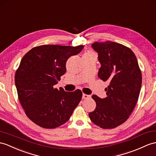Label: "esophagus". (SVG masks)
I'll return each instance as SVG.
<instances>
[{
    "mask_svg": "<svg viewBox=\"0 0 156 156\" xmlns=\"http://www.w3.org/2000/svg\"><path fill=\"white\" fill-rule=\"evenodd\" d=\"M83 99H88V98H90V95H89V94H83V96H82Z\"/></svg>",
    "mask_w": 156,
    "mask_h": 156,
    "instance_id": "esophagus-1",
    "label": "esophagus"
}]
</instances>
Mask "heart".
Masks as SVG:
<instances>
[{
  "label": "heart",
  "instance_id": "1",
  "mask_svg": "<svg viewBox=\"0 0 156 156\" xmlns=\"http://www.w3.org/2000/svg\"><path fill=\"white\" fill-rule=\"evenodd\" d=\"M85 54H94V53H93V52H91V51H88V52H87Z\"/></svg>",
  "mask_w": 156,
  "mask_h": 156
}]
</instances>
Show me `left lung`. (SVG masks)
Segmentation results:
<instances>
[{"instance_id": "1", "label": "left lung", "mask_w": 156, "mask_h": 156, "mask_svg": "<svg viewBox=\"0 0 156 156\" xmlns=\"http://www.w3.org/2000/svg\"><path fill=\"white\" fill-rule=\"evenodd\" d=\"M91 47L101 64L98 77L109 85L105 89L107 97L92 96L97 107L89 116L99 127L114 128L124 123L134 110L141 89L142 73L130 48L111 41L94 42Z\"/></svg>"}]
</instances>
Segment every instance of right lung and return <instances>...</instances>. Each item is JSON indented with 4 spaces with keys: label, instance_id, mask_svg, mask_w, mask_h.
I'll list each match as a JSON object with an SVG mask.
<instances>
[{
    "label": "right lung",
    "instance_id": "right-lung-1",
    "mask_svg": "<svg viewBox=\"0 0 156 156\" xmlns=\"http://www.w3.org/2000/svg\"><path fill=\"white\" fill-rule=\"evenodd\" d=\"M77 47L43 45L32 48L23 58L15 74L19 101L32 122L45 128H55L70 119L82 98V92H66L54 86L66 72V62L80 53Z\"/></svg>",
    "mask_w": 156,
    "mask_h": 156
}]
</instances>
